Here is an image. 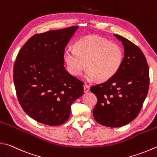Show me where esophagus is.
I'll return each mask as SVG.
<instances>
[{
    "label": "esophagus",
    "instance_id": "obj_1",
    "mask_svg": "<svg viewBox=\"0 0 157 157\" xmlns=\"http://www.w3.org/2000/svg\"><path fill=\"white\" fill-rule=\"evenodd\" d=\"M83 87H84V92L85 93H87L89 91H90V86H89L88 85L85 84L83 85Z\"/></svg>",
    "mask_w": 157,
    "mask_h": 157
}]
</instances>
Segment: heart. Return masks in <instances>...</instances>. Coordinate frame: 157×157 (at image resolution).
<instances>
[{
  "label": "heart",
  "instance_id": "obj_1",
  "mask_svg": "<svg viewBox=\"0 0 157 157\" xmlns=\"http://www.w3.org/2000/svg\"><path fill=\"white\" fill-rule=\"evenodd\" d=\"M63 58L72 75H82L87 66V80L106 81L120 70L123 51L119 45L105 38L91 35L76 42L75 49H66Z\"/></svg>",
  "mask_w": 157,
  "mask_h": 157
}]
</instances>
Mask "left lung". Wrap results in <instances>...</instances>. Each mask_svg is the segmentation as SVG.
Instances as JSON below:
<instances>
[{"mask_svg": "<svg viewBox=\"0 0 157 157\" xmlns=\"http://www.w3.org/2000/svg\"><path fill=\"white\" fill-rule=\"evenodd\" d=\"M122 42L124 57L116 75L101 84L91 86L97 97L93 110L95 120L108 127L128 124L140 113L149 89V67L143 52L131 41L114 34Z\"/></svg>", "mask_w": 157, "mask_h": 157, "instance_id": "left-lung-1", "label": "left lung"}]
</instances>
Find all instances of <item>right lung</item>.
Here are the masks:
<instances>
[{
    "label": "right lung",
    "instance_id": "1",
    "mask_svg": "<svg viewBox=\"0 0 157 157\" xmlns=\"http://www.w3.org/2000/svg\"><path fill=\"white\" fill-rule=\"evenodd\" d=\"M78 26L32 36L13 66V82L20 105L33 119L48 126L68 120L71 105L84 92L83 82L64 67L63 53Z\"/></svg>",
    "mask_w": 157,
    "mask_h": 157
}]
</instances>
